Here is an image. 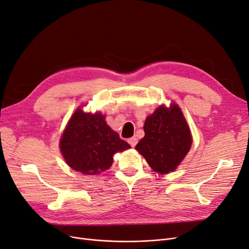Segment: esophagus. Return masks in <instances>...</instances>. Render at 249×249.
<instances>
[{
  "label": "esophagus",
  "mask_w": 249,
  "mask_h": 249,
  "mask_svg": "<svg viewBox=\"0 0 249 249\" xmlns=\"http://www.w3.org/2000/svg\"><path fill=\"white\" fill-rule=\"evenodd\" d=\"M128 142H129V144L132 146V148H134V146L136 145L137 143V139L134 136V137H131V139L128 140Z\"/></svg>",
  "instance_id": "esophagus-1"
}]
</instances>
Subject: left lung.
I'll return each mask as SVG.
<instances>
[{
	"instance_id": "8db88e82",
	"label": "left lung",
	"mask_w": 249,
	"mask_h": 249,
	"mask_svg": "<svg viewBox=\"0 0 249 249\" xmlns=\"http://www.w3.org/2000/svg\"><path fill=\"white\" fill-rule=\"evenodd\" d=\"M143 130L135 149L156 172L173 171L191 149V132L178 105L158 107L145 119Z\"/></svg>"
}]
</instances>
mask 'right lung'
I'll return each instance as SVG.
<instances>
[{
  "label": "right lung",
  "instance_id": "obj_1",
  "mask_svg": "<svg viewBox=\"0 0 249 249\" xmlns=\"http://www.w3.org/2000/svg\"><path fill=\"white\" fill-rule=\"evenodd\" d=\"M100 113H84L78 108L68 123L60 140L64 160L83 174H98L113 164V156L130 148L110 129Z\"/></svg>",
  "mask_w": 249,
  "mask_h": 249
}]
</instances>
